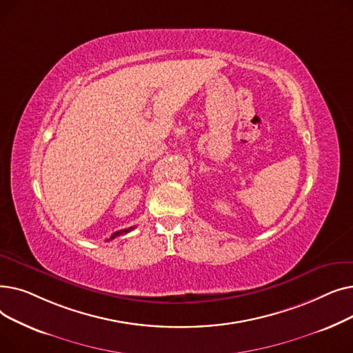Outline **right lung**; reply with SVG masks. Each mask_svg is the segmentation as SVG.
<instances>
[{"instance_id":"add662e5","label":"right lung","mask_w":353,"mask_h":353,"mask_svg":"<svg viewBox=\"0 0 353 353\" xmlns=\"http://www.w3.org/2000/svg\"><path fill=\"white\" fill-rule=\"evenodd\" d=\"M134 229V226H132V228H128V229H121V230H119V232H116V233H113V236H111L110 239H107V240H113V239H116L117 236H121V234H125V233H128V232H132Z\"/></svg>"}]
</instances>
